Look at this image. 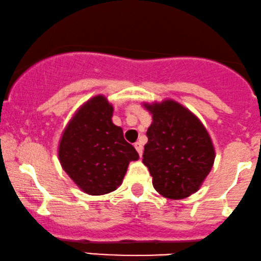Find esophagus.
Segmentation results:
<instances>
[{"label": "esophagus", "mask_w": 261, "mask_h": 261, "mask_svg": "<svg viewBox=\"0 0 261 261\" xmlns=\"http://www.w3.org/2000/svg\"><path fill=\"white\" fill-rule=\"evenodd\" d=\"M134 148H136V150L138 151V154H139V156L143 155V143L142 142H137L136 144H134Z\"/></svg>", "instance_id": "1"}]
</instances>
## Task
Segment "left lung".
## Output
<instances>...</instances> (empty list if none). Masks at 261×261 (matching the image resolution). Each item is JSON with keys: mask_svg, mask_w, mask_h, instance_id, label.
<instances>
[{"mask_svg": "<svg viewBox=\"0 0 261 261\" xmlns=\"http://www.w3.org/2000/svg\"><path fill=\"white\" fill-rule=\"evenodd\" d=\"M144 106L152 115L143 154L152 186L168 199L189 197L198 191L215 160L209 133L197 116L176 101Z\"/></svg>", "mask_w": 261, "mask_h": 261, "instance_id": "8db88e82", "label": "left lung"}]
</instances>
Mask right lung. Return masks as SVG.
Wrapping results in <instances>:
<instances>
[{
    "mask_svg": "<svg viewBox=\"0 0 261 261\" xmlns=\"http://www.w3.org/2000/svg\"><path fill=\"white\" fill-rule=\"evenodd\" d=\"M113 107L102 95L84 103L61 138L58 158L63 170L83 192L102 195L122 185L137 150L112 123Z\"/></svg>",
    "mask_w": 261,
    "mask_h": 261,
    "instance_id": "add662e5",
    "label": "right lung"
}]
</instances>
